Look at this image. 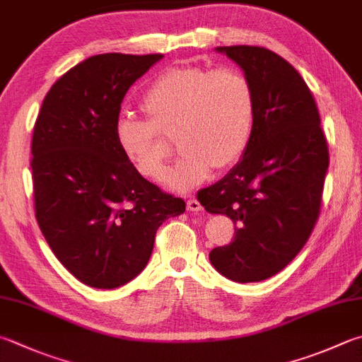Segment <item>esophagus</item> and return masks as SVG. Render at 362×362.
Returning <instances> with one entry per match:
<instances>
[{"instance_id": "1", "label": "esophagus", "mask_w": 362, "mask_h": 362, "mask_svg": "<svg viewBox=\"0 0 362 362\" xmlns=\"http://www.w3.org/2000/svg\"><path fill=\"white\" fill-rule=\"evenodd\" d=\"M202 209H203L202 203L197 199L187 200V211H192V213H199V211H202Z\"/></svg>"}]
</instances>
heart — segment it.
<instances>
[{
  "label": "heart",
  "mask_w": 362,
  "mask_h": 362,
  "mask_svg": "<svg viewBox=\"0 0 362 362\" xmlns=\"http://www.w3.org/2000/svg\"><path fill=\"white\" fill-rule=\"evenodd\" d=\"M140 108L146 121L121 115L115 121V140L141 176L160 181L168 148L158 132H175L180 156L168 172L167 186L176 192L192 190L214 167L236 163L254 134V86L235 67L163 71L143 91Z\"/></svg>",
  "instance_id": "obj_1"
}]
</instances>
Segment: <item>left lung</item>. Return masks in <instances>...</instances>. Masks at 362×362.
Instances as JSON below:
<instances>
[{"mask_svg": "<svg viewBox=\"0 0 362 362\" xmlns=\"http://www.w3.org/2000/svg\"><path fill=\"white\" fill-rule=\"evenodd\" d=\"M241 67L255 93V124L240 162L199 192L211 214L236 225L233 241L209 252L230 281L260 282L308 243L320 213L329 154L310 90L288 61L263 47H216Z\"/></svg>", "mask_w": 362, "mask_h": 362, "instance_id": "left-lung-1", "label": "left lung"}]
</instances>
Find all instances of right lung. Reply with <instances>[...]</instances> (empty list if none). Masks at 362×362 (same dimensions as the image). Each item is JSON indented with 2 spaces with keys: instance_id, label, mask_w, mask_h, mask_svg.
<instances>
[{
  "instance_id": "1",
  "label": "right lung",
  "mask_w": 362,
  "mask_h": 362,
  "mask_svg": "<svg viewBox=\"0 0 362 362\" xmlns=\"http://www.w3.org/2000/svg\"><path fill=\"white\" fill-rule=\"evenodd\" d=\"M163 54L104 53L54 83L31 143L34 209L54 257L80 282L118 288L145 269L156 231L186 203L146 181L119 151L126 93Z\"/></svg>"
}]
</instances>
